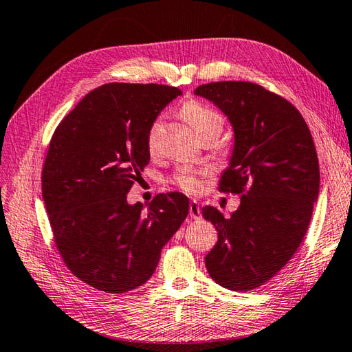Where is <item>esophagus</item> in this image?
Listing matches in <instances>:
<instances>
[{"mask_svg":"<svg viewBox=\"0 0 352 352\" xmlns=\"http://www.w3.org/2000/svg\"><path fill=\"white\" fill-rule=\"evenodd\" d=\"M189 215H190V218L192 219H199L201 218V209H199V206H198V203L197 201H190V204H189Z\"/></svg>","mask_w":352,"mask_h":352,"instance_id":"esophagus-1","label":"esophagus"}]
</instances>
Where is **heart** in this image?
Here are the masks:
<instances>
[{
  "label": "heart",
  "mask_w": 352,
  "mask_h": 352,
  "mask_svg": "<svg viewBox=\"0 0 352 352\" xmlns=\"http://www.w3.org/2000/svg\"><path fill=\"white\" fill-rule=\"evenodd\" d=\"M182 114L189 123L190 128L195 131V134L201 139L203 135L215 133L221 134L224 120L217 111L212 108L203 105L199 102H188L182 109ZM160 139H162V120L155 119L151 122V125L146 131V146L151 154H155L158 148H160ZM178 184L186 190H197L199 188V183L194 172L184 169L177 177Z\"/></svg>",
  "instance_id": "1"
}]
</instances>
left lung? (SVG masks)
<instances>
[{"label":"left lung","instance_id":"8db88e82","mask_svg":"<svg viewBox=\"0 0 352 352\" xmlns=\"http://www.w3.org/2000/svg\"><path fill=\"white\" fill-rule=\"evenodd\" d=\"M194 94L212 102L233 129L219 190L244 194L227 218L203 208L218 232L204 263L219 285L250 292L272 279L305 236L320 183L313 137L290 102L252 82H212Z\"/></svg>","mask_w":352,"mask_h":352}]
</instances>
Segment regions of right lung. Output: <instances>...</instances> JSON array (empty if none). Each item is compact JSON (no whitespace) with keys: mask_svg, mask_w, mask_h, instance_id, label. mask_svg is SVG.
<instances>
[{"mask_svg":"<svg viewBox=\"0 0 352 352\" xmlns=\"http://www.w3.org/2000/svg\"><path fill=\"white\" fill-rule=\"evenodd\" d=\"M182 91L157 84H105L89 91L52 137L43 198L67 267L107 293L143 285L189 213V198L157 195L144 212L126 194L149 163L146 131Z\"/></svg>","mask_w":352,"mask_h":352,"instance_id":"add662e5","label":"right lung"}]
</instances>
